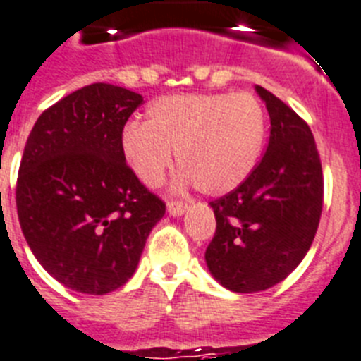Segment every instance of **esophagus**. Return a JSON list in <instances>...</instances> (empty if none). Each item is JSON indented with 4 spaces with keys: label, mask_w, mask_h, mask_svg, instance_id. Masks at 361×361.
Instances as JSON below:
<instances>
[{
    "label": "esophagus",
    "mask_w": 361,
    "mask_h": 361,
    "mask_svg": "<svg viewBox=\"0 0 361 361\" xmlns=\"http://www.w3.org/2000/svg\"><path fill=\"white\" fill-rule=\"evenodd\" d=\"M167 211L169 214L172 216H181L187 211V203L180 202V200H171V202L167 203Z\"/></svg>",
    "instance_id": "obj_1"
}]
</instances>
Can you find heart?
Wrapping results in <instances>:
<instances>
[{"label":"heart","instance_id":"1","mask_svg":"<svg viewBox=\"0 0 361 361\" xmlns=\"http://www.w3.org/2000/svg\"><path fill=\"white\" fill-rule=\"evenodd\" d=\"M267 118L249 92L174 94L154 99L147 121H130L120 134L125 161L137 180L156 187L172 163L202 192L225 194L245 181L262 152Z\"/></svg>","mask_w":361,"mask_h":361}]
</instances>
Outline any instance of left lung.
Returning <instances> with one entry per match:
<instances>
[{
    "label": "left lung",
    "instance_id": "left-lung-1",
    "mask_svg": "<svg viewBox=\"0 0 361 361\" xmlns=\"http://www.w3.org/2000/svg\"><path fill=\"white\" fill-rule=\"evenodd\" d=\"M271 116L263 158L245 181L211 202L216 233L207 267L233 293H259L300 265L316 236L324 207V172L303 118L256 87Z\"/></svg>",
    "mask_w": 361,
    "mask_h": 361
}]
</instances>
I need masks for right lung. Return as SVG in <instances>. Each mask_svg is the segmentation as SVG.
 Segmentation results:
<instances>
[{"label":"right lung","mask_w":361,"mask_h":361,"mask_svg":"<svg viewBox=\"0 0 361 361\" xmlns=\"http://www.w3.org/2000/svg\"><path fill=\"white\" fill-rule=\"evenodd\" d=\"M140 94L92 83L49 106L21 158L16 207L32 255L83 294L120 289L134 274L165 203L125 161L120 134Z\"/></svg>","instance_id":"obj_1"}]
</instances>
